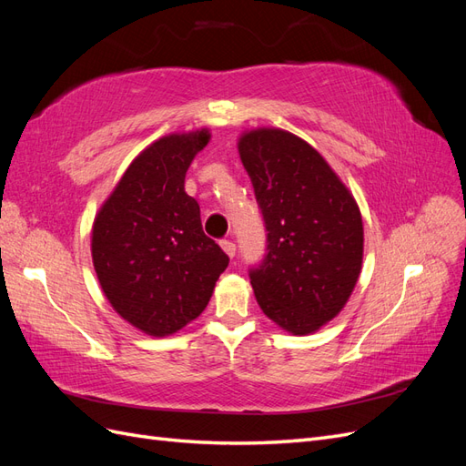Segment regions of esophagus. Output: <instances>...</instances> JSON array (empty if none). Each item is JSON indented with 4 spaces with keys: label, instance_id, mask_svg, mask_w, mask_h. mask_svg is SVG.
I'll list each match as a JSON object with an SVG mask.
<instances>
[{
    "label": "esophagus",
    "instance_id": "1",
    "mask_svg": "<svg viewBox=\"0 0 466 466\" xmlns=\"http://www.w3.org/2000/svg\"><path fill=\"white\" fill-rule=\"evenodd\" d=\"M219 245H221V248L225 250V255H228L229 258H233V257H235L237 247H235V243H233V241H228V238H223V241H221Z\"/></svg>",
    "mask_w": 466,
    "mask_h": 466
}]
</instances>
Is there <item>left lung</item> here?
I'll return each instance as SVG.
<instances>
[{
    "label": "left lung",
    "instance_id": "1",
    "mask_svg": "<svg viewBox=\"0 0 466 466\" xmlns=\"http://www.w3.org/2000/svg\"><path fill=\"white\" fill-rule=\"evenodd\" d=\"M238 155L268 231L250 270L262 313L293 336L317 332L348 303L361 272L360 206L327 159L279 128L241 134Z\"/></svg>",
    "mask_w": 466,
    "mask_h": 466
}]
</instances>
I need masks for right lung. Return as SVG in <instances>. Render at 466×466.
I'll list each match as a JSON object with an SVG mask.
<instances>
[{
    "instance_id": "obj_1",
    "label": "right lung",
    "mask_w": 466,
    "mask_h": 466,
    "mask_svg": "<svg viewBox=\"0 0 466 466\" xmlns=\"http://www.w3.org/2000/svg\"><path fill=\"white\" fill-rule=\"evenodd\" d=\"M209 130L168 134L126 168L98 208L91 257L112 309L149 336H168L206 309L229 257L202 231L185 177Z\"/></svg>"
}]
</instances>
